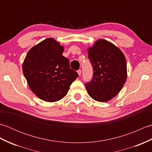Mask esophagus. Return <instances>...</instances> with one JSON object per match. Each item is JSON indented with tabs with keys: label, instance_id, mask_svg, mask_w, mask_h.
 Masks as SVG:
<instances>
[{
	"label": "esophagus",
	"instance_id": "1",
	"mask_svg": "<svg viewBox=\"0 0 152 152\" xmlns=\"http://www.w3.org/2000/svg\"><path fill=\"white\" fill-rule=\"evenodd\" d=\"M77 72H78L79 76H81V73H82V70H78V71H77Z\"/></svg>",
	"mask_w": 152,
	"mask_h": 152
}]
</instances>
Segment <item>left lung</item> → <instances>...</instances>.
Wrapping results in <instances>:
<instances>
[{
  "label": "left lung",
  "instance_id": "left-lung-1",
  "mask_svg": "<svg viewBox=\"0 0 152 152\" xmlns=\"http://www.w3.org/2000/svg\"><path fill=\"white\" fill-rule=\"evenodd\" d=\"M93 68L91 82L87 91L96 101H109L121 91L127 77V62L121 50L106 40L99 39L88 48Z\"/></svg>",
  "mask_w": 152,
  "mask_h": 152
}]
</instances>
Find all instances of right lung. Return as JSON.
<instances>
[{
  "label": "right lung",
  "mask_w": 152,
  "mask_h": 152,
  "mask_svg": "<svg viewBox=\"0 0 152 152\" xmlns=\"http://www.w3.org/2000/svg\"><path fill=\"white\" fill-rule=\"evenodd\" d=\"M63 51V46L48 38L31 48L23 63V72L28 87L46 102L62 99L78 76L70 68L69 59L62 55Z\"/></svg>",
  "instance_id": "right-lung-1"
}]
</instances>
